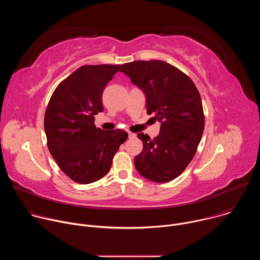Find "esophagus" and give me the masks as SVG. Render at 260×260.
Masks as SVG:
<instances>
[{
  "label": "esophagus",
  "mask_w": 260,
  "mask_h": 260,
  "mask_svg": "<svg viewBox=\"0 0 260 260\" xmlns=\"http://www.w3.org/2000/svg\"><path fill=\"white\" fill-rule=\"evenodd\" d=\"M128 138H129V139H134V138H136V134L128 133Z\"/></svg>",
  "instance_id": "obj_1"
}]
</instances>
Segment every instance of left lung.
<instances>
[{
    "mask_svg": "<svg viewBox=\"0 0 260 260\" xmlns=\"http://www.w3.org/2000/svg\"><path fill=\"white\" fill-rule=\"evenodd\" d=\"M119 71L143 91L147 113H153L160 123L153 140L138 134L143 150L135 157V167L150 181H172L193 158L204 133L200 92L186 74L162 60L132 61Z\"/></svg>",
    "mask_w": 260,
    "mask_h": 260,
    "instance_id": "obj_1",
    "label": "left lung"
}]
</instances>
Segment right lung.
<instances>
[{
	"label": "right lung",
	"instance_id": "right-lung-1",
	"mask_svg": "<svg viewBox=\"0 0 260 260\" xmlns=\"http://www.w3.org/2000/svg\"><path fill=\"white\" fill-rule=\"evenodd\" d=\"M120 64L83 66L54 90L44 117L50 154L73 181L89 184L109 172L119 146L127 139L122 129L103 131L94 115L103 112V91Z\"/></svg>",
	"mask_w": 260,
	"mask_h": 260
}]
</instances>
